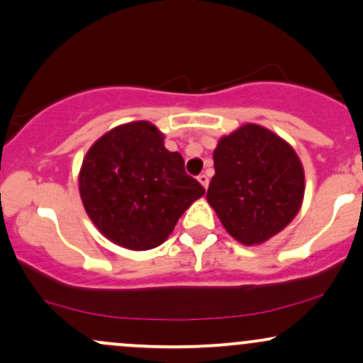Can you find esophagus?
<instances>
[{
    "label": "esophagus",
    "mask_w": 363,
    "mask_h": 363,
    "mask_svg": "<svg viewBox=\"0 0 363 363\" xmlns=\"http://www.w3.org/2000/svg\"><path fill=\"white\" fill-rule=\"evenodd\" d=\"M198 181L201 182V186H203L204 189H208V186H209V177L206 176V174H201V176H198Z\"/></svg>",
    "instance_id": "esophagus-1"
}]
</instances>
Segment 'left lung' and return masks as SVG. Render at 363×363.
Wrapping results in <instances>:
<instances>
[{
	"label": "left lung",
	"instance_id": "1",
	"mask_svg": "<svg viewBox=\"0 0 363 363\" xmlns=\"http://www.w3.org/2000/svg\"><path fill=\"white\" fill-rule=\"evenodd\" d=\"M208 203L243 245H260L299 213L304 169L286 140L265 126L245 123L218 140Z\"/></svg>",
	"mask_w": 363,
	"mask_h": 363
}]
</instances>
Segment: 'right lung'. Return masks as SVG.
Here are the masks:
<instances>
[{
	"label": "right lung",
	"mask_w": 363,
	"mask_h": 363,
	"mask_svg": "<svg viewBox=\"0 0 363 363\" xmlns=\"http://www.w3.org/2000/svg\"><path fill=\"white\" fill-rule=\"evenodd\" d=\"M79 194L108 240L128 250H150L167 240L204 187L187 176L182 155L164 147L155 125L132 121L91 145L79 170Z\"/></svg>",
	"instance_id": "obj_1"
}]
</instances>
